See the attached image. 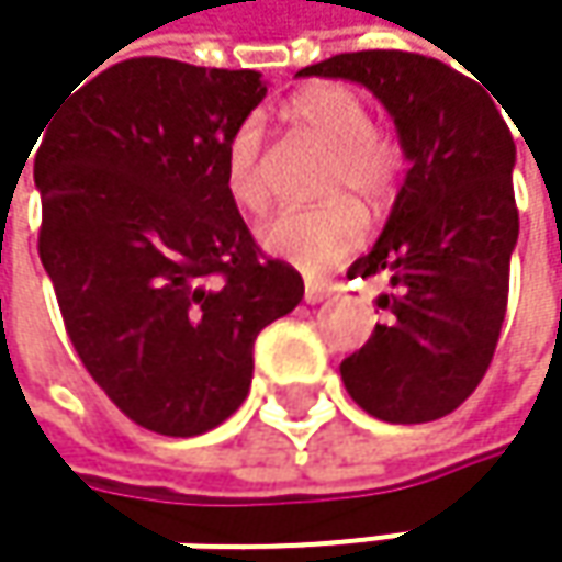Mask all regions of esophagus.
I'll list each match as a JSON object with an SVG mask.
<instances>
[{
	"label": "esophagus",
	"instance_id": "obj_1",
	"mask_svg": "<svg viewBox=\"0 0 562 562\" xmlns=\"http://www.w3.org/2000/svg\"><path fill=\"white\" fill-rule=\"evenodd\" d=\"M328 295H331V285H328V282H305V302H308V305H315V302H322V299H328Z\"/></svg>",
	"mask_w": 562,
	"mask_h": 562
}]
</instances>
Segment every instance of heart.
<instances>
[{"label":"heart","instance_id":"1","mask_svg":"<svg viewBox=\"0 0 562 562\" xmlns=\"http://www.w3.org/2000/svg\"><path fill=\"white\" fill-rule=\"evenodd\" d=\"M289 120L305 139L328 149L318 194L331 201L312 211H280L260 224L257 237L267 254L302 273H328L345 263L368 234V217L351 198L374 207L391 201L403 175V149L387 130L371 123L368 103L341 83L299 90L289 100ZM224 188L247 214H260L270 204L263 130L257 120H244L227 139Z\"/></svg>","mask_w":562,"mask_h":562}]
</instances>
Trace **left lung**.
Returning a JSON list of instances; mask_svg holds the SVG:
<instances>
[{
    "label": "left lung",
    "mask_w": 562,
    "mask_h": 562,
    "mask_svg": "<svg viewBox=\"0 0 562 562\" xmlns=\"http://www.w3.org/2000/svg\"><path fill=\"white\" fill-rule=\"evenodd\" d=\"M299 77L364 83L391 110L406 181L348 280L384 277L387 322L341 361L351 400L384 423H429L482 384L507 312L517 244L514 139L498 103L436 57L351 52Z\"/></svg>",
    "instance_id": "obj_1"
}]
</instances>
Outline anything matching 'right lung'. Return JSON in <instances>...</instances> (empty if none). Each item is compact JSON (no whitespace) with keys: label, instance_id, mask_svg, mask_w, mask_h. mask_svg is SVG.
Listing matches in <instances>:
<instances>
[{"label":"right lung","instance_id":"add662e5","mask_svg":"<svg viewBox=\"0 0 562 562\" xmlns=\"http://www.w3.org/2000/svg\"><path fill=\"white\" fill-rule=\"evenodd\" d=\"M263 97L257 70L130 57L67 93L32 146L67 338L159 436L221 426L247 400L257 335L305 292L224 188L227 139Z\"/></svg>","mask_w":562,"mask_h":562}]
</instances>
